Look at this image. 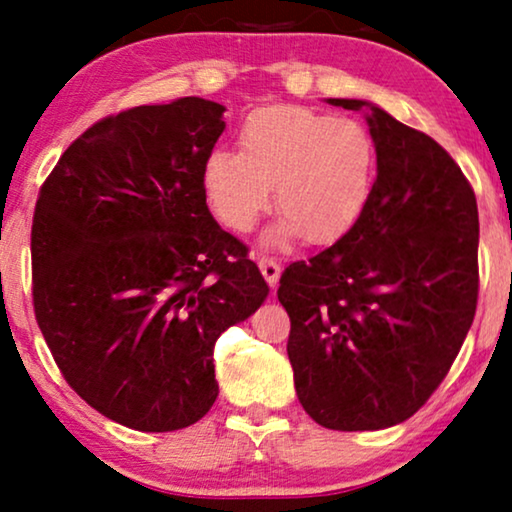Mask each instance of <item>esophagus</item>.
I'll use <instances>...</instances> for the list:
<instances>
[{"instance_id":"34e87169","label":"esophagus","mask_w":512,"mask_h":512,"mask_svg":"<svg viewBox=\"0 0 512 512\" xmlns=\"http://www.w3.org/2000/svg\"><path fill=\"white\" fill-rule=\"evenodd\" d=\"M258 268H261L265 282H268L270 286H277L279 275H282V268H279V263L275 261V258L261 256V258H258Z\"/></svg>"}]
</instances>
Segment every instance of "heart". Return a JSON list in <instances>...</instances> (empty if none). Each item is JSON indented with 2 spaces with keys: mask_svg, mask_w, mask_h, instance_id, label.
Returning a JSON list of instances; mask_svg holds the SVG:
<instances>
[{
  "mask_svg": "<svg viewBox=\"0 0 512 512\" xmlns=\"http://www.w3.org/2000/svg\"><path fill=\"white\" fill-rule=\"evenodd\" d=\"M242 153L216 149L205 163V188L228 228L247 233L270 205L284 216L277 237L298 233L328 242L345 233L366 207L377 149L354 118L300 107H270L247 118Z\"/></svg>",
  "mask_w": 512,
  "mask_h": 512,
  "instance_id": "obj_1",
  "label": "heart"
}]
</instances>
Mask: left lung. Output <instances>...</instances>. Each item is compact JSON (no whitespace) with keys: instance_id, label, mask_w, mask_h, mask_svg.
Returning <instances> with one entry per match:
<instances>
[{"instance_id":"8db88e82","label":"left lung","mask_w":512,"mask_h":512,"mask_svg":"<svg viewBox=\"0 0 512 512\" xmlns=\"http://www.w3.org/2000/svg\"><path fill=\"white\" fill-rule=\"evenodd\" d=\"M377 179L354 226L282 272L298 401L333 431L401 424L429 401L478 305V202L450 153L363 100Z\"/></svg>"}]
</instances>
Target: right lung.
<instances>
[{
  "label": "right lung",
  "mask_w": 512,
  "mask_h": 512,
  "mask_svg": "<svg viewBox=\"0 0 512 512\" xmlns=\"http://www.w3.org/2000/svg\"><path fill=\"white\" fill-rule=\"evenodd\" d=\"M223 104L107 116L69 144L32 219L37 324L69 387L137 431H177L219 396L214 345L268 284L207 207Z\"/></svg>",
  "instance_id": "obj_1"
}]
</instances>
